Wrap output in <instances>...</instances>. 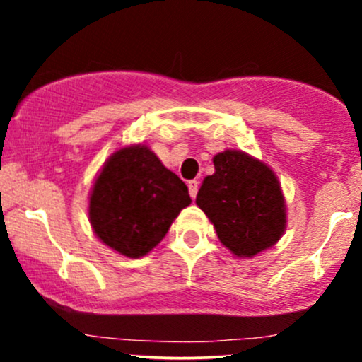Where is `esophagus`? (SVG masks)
<instances>
[{
  "mask_svg": "<svg viewBox=\"0 0 362 362\" xmlns=\"http://www.w3.org/2000/svg\"><path fill=\"white\" fill-rule=\"evenodd\" d=\"M197 192H199V182L197 180H190L189 182V194H190V197L195 199V195H197Z\"/></svg>",
  "mask_w": 362,
  "mask_h": 362,
  "instance_id": "esophagus-1",
  "label": "esophagus"
}]
</instances>
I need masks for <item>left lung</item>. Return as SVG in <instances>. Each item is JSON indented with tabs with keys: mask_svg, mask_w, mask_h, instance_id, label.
<instances>
[{
	"mask_svg": "<svg viewBox=\"0 0 362 362\" xmlns=\"http://www.w3.org/2000/svg\"><path fill=\"white\" fill-rule=\"evenodd\" d=\"M213 175L199 189L197 206L214 224L218 238L238 257H253L284 233L286 207L277 177L242 151L214 156Z\"/></svg>",
	"mask_w": 362,
	"mask_h": 362,
	"instance_id": "1",
	"label": "left lung"
}]
</instances>
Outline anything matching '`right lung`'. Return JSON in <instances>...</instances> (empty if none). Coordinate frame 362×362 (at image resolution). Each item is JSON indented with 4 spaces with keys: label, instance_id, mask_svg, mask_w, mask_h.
<instances>
[{
    "label": "right lung",
    "instance_id": "obj_1",
    "mask_svg": "<svg viewBox=\"0 0 362 362\" xmlns=\"http://www.w3.org/2000/svg\"><path fill=\"white\" fill-rule=\"evenodd\" d=\"M190 204L189 189L146 146L122 148L109 158L90 197V223L103 243L138 259L163 240Z\"/></svg>",
    "mask_w": 362,
    "mask_h": 362
}]
</instances>
